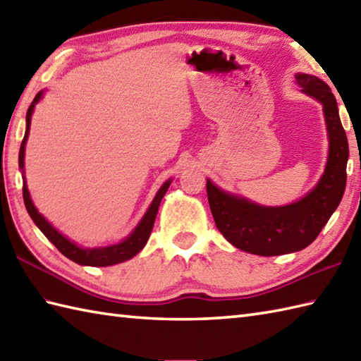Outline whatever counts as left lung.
Returning <instances> with one entry per match:
<instances>
[{"label":"left lung","mask_w":361,"mask_h":361,"mask_svg":"<svg viewBox=\"0 0 361 361\" xmlns=\"http://www.w3.org/2000/svg\"><path fill=\"white\" fill-rule=\"evenodd\" d=\"M295 79L304 94L323 105L329 155L315 188L290 204L264 206L229 194L206 180L209 208L219 231L235 248L250 255L279 256L309 247L338 208L346 189L349 144L336 99L317 75L298 73Z\"/></svg>","instance_id":"obj_1"}]
</instances>
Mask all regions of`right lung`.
I'll return each mask as SVG.
<instances>
[{
	"instance_id": "right-lung-1",
	"label": "right lung",
	"mask_w": 361,
	"mask_h": 361,
	"mask_svg": "<svg viewBox=\"0 0 361 361\" xmlns=\"http://www.w3.org/2000/svg\"><path fill=\"white\" fill-rule=\"evenodd\" d=\"M44 91L42 90L40 93L35 96V99L30 104L26 113V132L25 137L21 141V147H20V155H18V166L21 169V176H23V200H25V206L29 212L30 219L34 220V224L37 228L48 237V240L56 247L65 257H68L73 262L79 264V265H88V267H109V265H116L121 262H126V260L132 259L140 252L145 243H147L150 233L153 229V224H155L157 214L159 203L163 200V197L166 195L169 186H171L172 178H169L163 186L158 189V192L153 198L149 209L145 211L142 219L140 220V224L136 225V228L130 233L124 240H121L118 243L113 245H106V247H96V248H83L79 247L78 243L68 239L66 235H63L59 229L54 228L48 220H46L38 209L32 203V198H30L29 189L26 185V176H25V150H26V142H27V136H29V130H30V118H32V113L35 105L40 102V99L43 97Z\"/></svg>"
}]
</instances>
